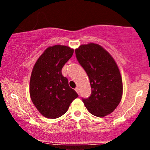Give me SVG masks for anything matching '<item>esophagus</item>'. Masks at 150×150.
<instances>
[{
    "mask_svg": "<svg viewBox=\"0 0 150 150\" xmlns=\"http://www.w3.org/2000/svg\"><path fill=\"white\" fill-rule=\"evenodd\" d=\"M75 91H76V93L78 94H79V88H78V87H76V88H75Z\"/></svg>",
    "mask_w": 150,
    "mask_h": 150,
    "instance_id": "34e87169",
    "label": "esophagus"
}]
</instances>
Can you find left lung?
Returning <instances> with one entry per match:
<instances>
[{"instance_id": "8db88e82", "label": "left lung", "mask_w": 150, "mask_h": 150, "mask_svg": "<svg viewBox=\"0 0 150 150\" xmlns=\"http://www.w3.org/2000/svg\"><path fill=\"white\" fill-rule=\"evenodd\" d=\"M75 54L91 86V96L82 98L85 107L94 116L103 117L110 114L119 105L123 93V82L116 62L96 43L80 45Z\"/></svg>"}]
</instances>
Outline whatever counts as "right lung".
I'll use <instances>...</instances> for the list:
<instances>
[{
    "instance_id": "right-lung-1",
    "label": "right lung",
    "mask_w": 150,
    "mask_h": 150,
    "mask_svg": "<svg viewBox=\"0 0 150 150\" xmlns=\"http://www.w3.org/2000/svg\"><path fill=\"white\" fill-rule=\"evenodd\" d=\"M74 50L65 45L49 47L39 57L30 79L31 100L43 116L56 119L67 111L78 94L69 86L62 69L72 56Z\"/></svg>"
}]
</instances>
